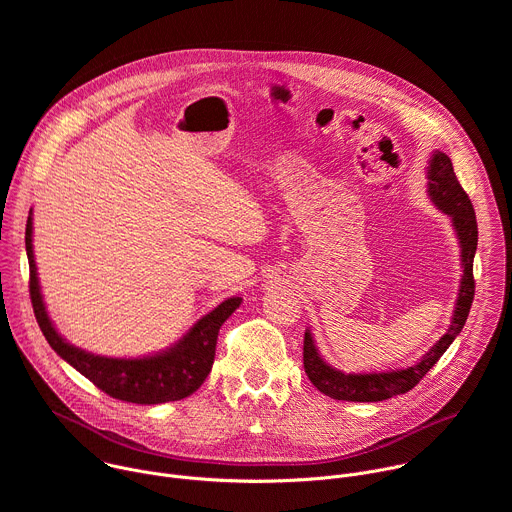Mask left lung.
I'll list each match as a JSON object with an SVG mask.
<instances>
[{"instance_id": "1", "label": "left lung", "mask_w": 512, "mask_h": 512, "mask_svg": "<svg viewBox=\"0 0 512 512\" xmlns=\"http://www.w3.org/2000/svg\"><path fill=\"white\" fill-rule=\"evenodd\" d=\"M427 192L431 202L452 216V225L456 229L460 249H462V281H460V294L456 300V310L448 332L437 340L427 354L421 356L413 367L401 371H387V373H342L332 369L330 364L322 360L310 330L304 334V369L312 385L338 401H358V403H377L391 399L395 395H403L411 391L433 367V364L442 358V354L450 348L456 336L462 332L472 302H474V255L478 245V225H476V212L474 206L460 186L452 160L444 152H433L429 166H427Z\"/></svg>"}]
</instances>
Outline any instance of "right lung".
<instances>
[{"instance_id": "obj_1", "label": "right lung", "mask_w": 512, "mask_h": 512, "mask_svg": "<svg viewBox=\"0 0 512 512\" xmlns=\"http://www.w3.org/2000/svg\"><path fill=\"white\" fill-rule=\"evenodd\" d=\"M26 253L30 263L32 308L48 344L70 367H75L103 393L127 403L158 405L192 395L212 369L218 330L243 302L241 298L225 300L221 306L200 318L172 348L164 352L143 358L99 356L68 344L48 318L32 251V212L26 223Z\"/></svg>"}]
</instances>
